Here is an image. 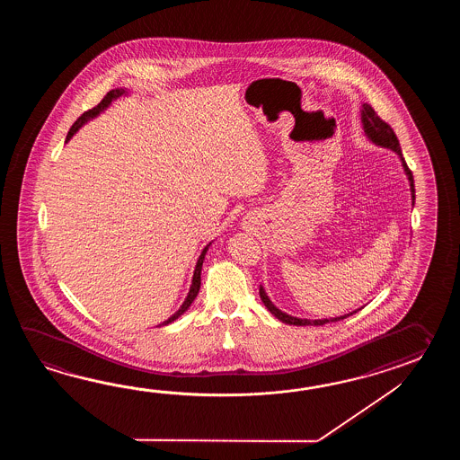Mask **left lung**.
<instances>
[{"mask_svg":"<svg viewBox=\"0 0 460 460\" xmlns=\"http://www.w3.org/2000/svg\"><path fill=\"white\" fill-rule=\"evenodd\" d=\"M362 123L363 131H365V135L368 137V139H370L372 143H375L376 146L388 147V149L394 151V153L400 156L402 169H404V172H406V176H408V181H410L411 197H412V202H414V199H416V196H414V179H412V172H411L410 167H408L404 157H402L400 141H398V137L394 135V131L391 129L390 125H388L386 121H383L382 118L376 115V111H375L372 105H368V103H363L362 105ZM260 297H261V301H263L264 305H266V309L273 314L276 319H279L281 323H289V325H323V323H339V321H342V319H347L349 315H352L353 313H357V311H353V313L345 314V315H341V317L315 319V321H311V319H299V317H293V315H289V314L279 311V309L270 301L268 294L264 293L263 286H260Z\"/></svg>","mask_w":460,"mask_h":460,"instance_id":"1","label":"left lung"}]
</instances>
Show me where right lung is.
I'll list each match as a JSON object with an SVG mask.
<instances>
[{"label": "right lung", "mask_w": 460, "mask_h": 460, "mask_svg": "<svg viewBox=\"0 0 460 460\" xmlns=\"http://www.w3.org/2000/svg\"><path fill=\"white\" fill-rule=\"evenodd\" d=\"M123 93H128L125 88H115V90H110L107 95L103 97V100L98 103L97 107L92 108V110H88L85 111L82 117L77 118V121L72 125V128L69 129V133H67V137H66V143L69 141L70 137H74L75 133L78 131V128L84 127L85 123H87L88 119H92V118L97 117L100 115L105 108H108V105L113 102V100H117L118 97H121ZM212 243L207 244L206 248L202 250V253L199 256V260H197L196 270H194V276H192V284H190V289H189V294H187L186 301L182 303V305L179 307V311H177L174 315H171L167 321L161 323V325H167V323H174L177 317H181L182 314L186 313L187 309L190 307V304L194 303V299L197 297V294H199V289H200V271H202V263H204V260H206L207 250H208V246Z\"/></svg>", "instance_id": "add662e5"}]
</instances>
